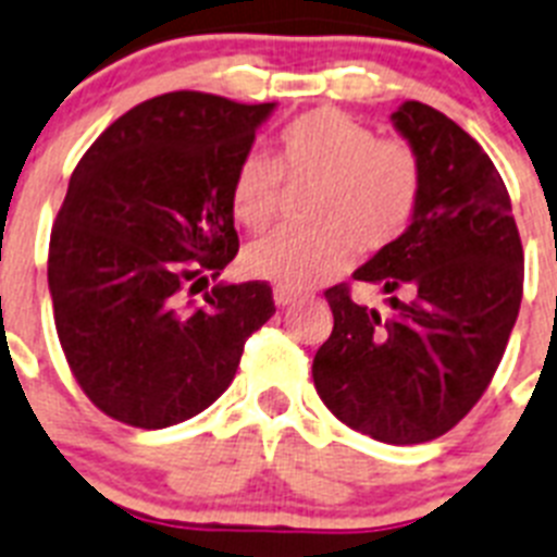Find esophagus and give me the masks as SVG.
Instances as JSON below:
<instances>
[{"instance_id":"esophagus-1","label":"esophagus","mask_w":557,"mask_h":557,"mask_svg":"<svg viewBox=\"0 0 557 557\" xmlns=\"http://www.w3.org/2000/svg\"><path fill=\"white\" fill-rule=\"evenodd\" d=\"M297 300H300V297H297V294H292V292H283V288H277V292H274V302H277L280 308L294 306Z\"/></svg>"}]
</instances>
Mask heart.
<instances>
[{"mask_svg":"<svg viewBox=\"0 0 557 557\" xmlns=\"http://www.w3.org/2000/svg\"><path fill=\"white\" fill-rule=\"evenodd\" d=\"M280 172L314 181L308 232H271L243 251V271L283 292H306L348 265L350 251L394 246L413 221L422 195V163L413 147L376 138L339 110H314L280 133L277 163L249 152L237 163L228 203L237 223L257 232L277 214Z\"/></svg>","mask_w":557,"mask_h":557,"instance_id":"1","label":"heart"}]
</instances>
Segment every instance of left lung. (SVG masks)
I'll use <instances>...</instances> for the list:
<instances>
[{"label": "left lung", "mask_w": 557, "mask_h": 557, "mask_svg": "<svg viewBox=\"0 0 557 557\" xmlns=\"http://www.w3.org/2000/svg\"><path fill=\"white\" fill-rule=\"evenodd\" d=\"M391 121L422 163V195L405 235L354 271L385 294L387 311L329 288L334 331L311 373L350 430L419 445L487 391L521 308L524 251L507 186L475 138L422 101Z\"/></svg>", "instance_id": "1"}]
</instances>
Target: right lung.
<instances>
[{
    "instance_id": "add662e5",
    "label": "right lung",
    "mask_w": 557,
    "mask_h": 557,
    "mask_svg": "<svg viewBox=\"0 0 557 557\" xmlns=\"http://www.w3.org/2000/svg\"><path fill=\"white\" fill-rule=\"evenodd\" d=\"M277 104L166 92L124 112L70 177L48 286L59 343L82 391L144 430L207 410L271 314L269 283H218L237 255L228 203L237 163Z\"/></svg>"
}]
</instances>
